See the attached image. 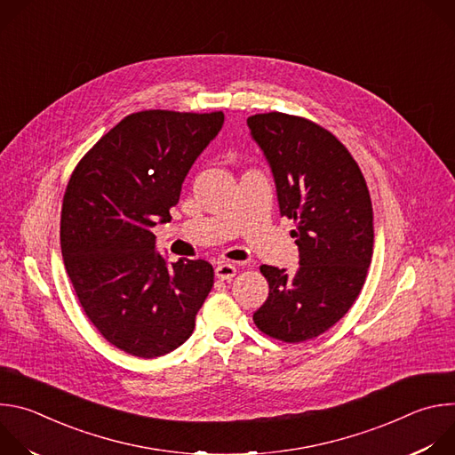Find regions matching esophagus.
<instances>
[{
	"instance_id": "34e87169",
	"label": "esophagus",
	"mask_w": 455,
	"mask_h": 455,
	"mask_svg": "<svg viewBox=\"0 0 455 455\" xmlns=\"http://www.w3.org/2000/svg\"><path fill=\"white\" fill-rule=\"evenodd\" d=\"M235 267L230 263H221L216 267V277L221 281H230L235 275Z\"/></svg>"
}]
</instances>
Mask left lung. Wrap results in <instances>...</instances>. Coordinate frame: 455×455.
<instances>
[{
	"label": "left lung",
	"mask_w": 455,
	"mask_h": 455,
	"mask_svg": "<svg viewBox=\"0 0 455 455\" xmlns=\"http://www.w3.org/2000/svg\"><path fill=\"white\" fill-rule=\"evenodd\" d=\"M272 167L281 216L293 220L295 274L263 265L268 299L253 313L259 331L299 344L326 333L358 299L372 257V204L347 148L322 125L288 113L248 116Z\"/></svg>",
	"instance_id": "left-lung-1"
}]
</instances>
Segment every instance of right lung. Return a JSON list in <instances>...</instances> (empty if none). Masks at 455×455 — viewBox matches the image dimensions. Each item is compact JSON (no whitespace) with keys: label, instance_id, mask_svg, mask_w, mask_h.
Returning a JSON list of instances; mask_svg holds the SVG:
<instances>
[{"label":"right lung","instance_id":"1","mask_svg":"<svg viewBox=\"0 0 455 455\" xmlns=\"http://www.w3.org/2000/svg\"><path fill=\"white\" fill-rule=\"evenodd\" d=\"M223 111L124 116L76 165L60 209V250L76 295L115 347L156 358L181 346L214 284L204 259L167 267L153 227L169 221Z\"/></svg>","mask_w":455,"mask_h":455}]
</instances>
